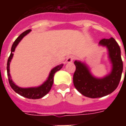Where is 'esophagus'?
<instances>
[{
	"label": "esophagus",
	"mask_w": 126,
	"mask_h": 126,
	"mask_svg": "<svg viewBox=\"0 0 126 126\" xmlns=\"http://www.w3.org/2000/svg\"><path fill=\"white\" fill-rule=\"evenodd\" d=\"M74 59H75V57H74V56H69V57H68L67 58L66 62H67V63H71Z\"/></svg>",
	"instance_id": "1"
}]
</instances>
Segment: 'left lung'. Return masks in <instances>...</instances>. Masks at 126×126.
<instances>
[{
  "label": "left lung",
  "instance_id": "obj_1",
  "mask_svg": "<svg viewBox=\"0 0 126 126\" xmlns=\"http://www.w3.org/2000/svg\"><path fill=\"white\" fill-rule=\"evenodd\" d=\"M99 45L108 49L109 57L112 63V70L109 75L103 78H96L91 74L86 64L78 61L74 62L76 67L73 78L74 86L82 94L93 98L113 93L119 85L123 71L121 50L115 40L113 38L102 39Z\"/></svg>",
  "mask_w": 126,
  "mask_h": 126
}]
</instances>
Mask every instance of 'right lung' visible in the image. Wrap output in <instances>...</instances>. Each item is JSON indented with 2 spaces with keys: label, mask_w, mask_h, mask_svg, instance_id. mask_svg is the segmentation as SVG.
<instances>
[{
  "label": "right lung",
  "mask_w": 126,
  "mask_h": 126,
  "mask_svg": "<svg viewBox=\"0 0 126 126\" xmlns=\"http://www.w3.org/2000/svg\"><path fill=\"white\" fill-rule=\"evenodd\" d=\"M30 31H31V30H26V31H25L22 33H21L20 35L19 36V37L13 42L12 47H11V55H10L9 57L8 61H7V76H8V78H9V82L10 86H11V87L12 88V89L15 91V93H17V94L21 95V96H23V97L28 98L38 99V98H42L43 96H44L50 90L51 87H52V84H53L54 75H55V74L57 71L60 70L62 68L63 65L61 64V65H59L57 66V67H55L52 69V70L50 71V72L49 76H48V78L47 79V81L44 82L41 86H40L38 87L23 88L19 87L17 85L15 84V83L13 82L12 79H11V78L9 73L10 63H11V61L12 59L13 56V52L15 51V48L17 46L19 42L21 40V39L23 38L24 36H26Z\"/></svg>",
  "instance_id": "add662e5"
}]
</instances>
